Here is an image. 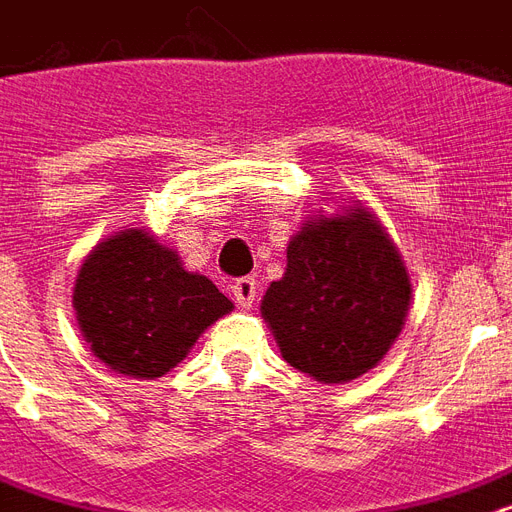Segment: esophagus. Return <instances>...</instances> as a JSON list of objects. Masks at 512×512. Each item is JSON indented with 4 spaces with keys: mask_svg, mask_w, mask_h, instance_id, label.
I'll return each instance as SVG.
<instances>
[{
    "mask_svg": "<svg viewBox=\"0 0 512 512\" xmlns=\"http://www.w3.org/2000/svg\"><path fill=\"white\" fill-rule=\"evenodd\" d=\"M255 295L257 279H252V276H244V279H236V282H233V301H236L238 306L249 309V306L255 304Z\"/></svg>",
    "mask_w": 512,
    "mask_h": 512,
    "instance_id": "obj_1",
    "label": "esophagus"
}]
</instances>
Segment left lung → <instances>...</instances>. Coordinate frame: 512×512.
I'll return each instance as SVG.
<instances>
[{"label":"left lung","instance_id":"left-lung-1","mask_svg":"<svg viewBox=\"0 0 512 512\" xmlns=\"http://www.w3.org/2000/svg\"><path fill=\"white\" fill-rule=\"evenodd\" d=\"M399 246L372 208L309 211L260 314L293 369L323 385L358 380L388 355L410 312Z\"/></svg>","mask_w":512,"mask_h":512}]
</instances>
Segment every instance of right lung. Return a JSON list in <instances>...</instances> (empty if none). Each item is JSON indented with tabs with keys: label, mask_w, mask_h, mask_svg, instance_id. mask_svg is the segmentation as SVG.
I'll list each match as a JSON object with an SVG mask.
<instances>
[{
	"label": "right lung",
	"mask_w": 512,
	"mask_h": 512,
	"mask_svg": "<svg viewBox=\"0 0 512 512\" xmlns=\"http://www.w3.org/2000/svg\"><path fill=\"white\" fill-rule=\"evenodd\" d=\"M73 306L83 339L111 372L154 380L179 366L200 333L233 304L176 249L127 227L83 257Z\"/></svg>",
	"instance_id": "add662e5"
}]
</instances>
